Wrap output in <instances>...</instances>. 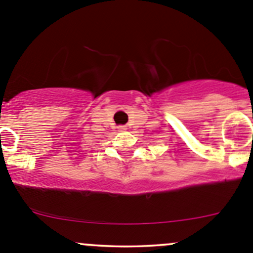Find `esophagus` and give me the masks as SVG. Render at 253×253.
<instances>
[{
    "label": "esophagus",
    "mask_w": 253,
    "mask_h": 253,
    "mask_svg": "<svg viewBox=\"0 0 253 253\" xmlns=\"http://www.w3.org/2000/svg\"><path fill=\"white\" fill-rule=\"evenodd\" d=\"M118 130H119V131H126V126H118Z\"/></svg>",
    "instance_id": "1"
}]
</instances>
